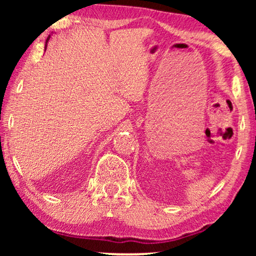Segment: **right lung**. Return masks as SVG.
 Here are the masks:
<instances>
[{"label": "right lung", "instance_id": "obj_1", "mask_svg": "<svg viewBox=\"0 0 256 256\" xmlns=\"http://www.w3.org/2000/svg\"><path fill=\"white\" fill-rule=\"evenodd\" d=\"M48 40H46V43H48ZM46 46H48V45H46V44H45V48H46Z\"/></svg>", "mask_w": 256, "mask_h": 256}]
</instances>
